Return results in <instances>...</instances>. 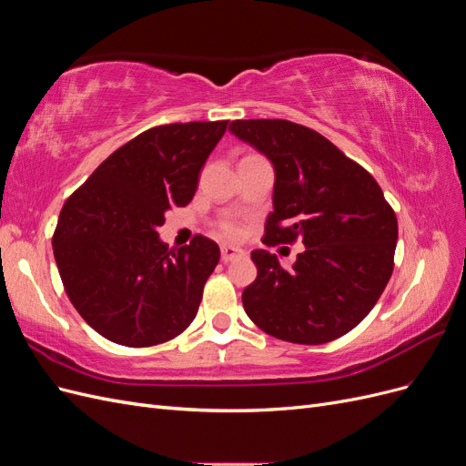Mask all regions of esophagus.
Here are the masks:
<instances>
[{
	"label": "esophagus",
	"instance_id": "34e87169",
	"mask_svg": "<svg viewBox=\"0 0 466 466\" xmlns=\"http://www.w3.org/2000/svg\"><path fill=\"white\" fill-rule=\"evenodd\" d=\"M243 255H245V250L238 248V247H233V245H223L221 247V260L223 262H231L235 258H241Z\"/></svg>",
	"mask_w": 466,
	"mask_h": 466
}]
</instances>
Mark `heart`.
Wrapping results in <instances>:
<instances>
[{
    "instance_id": "obj_1",
    "label": "heart",
    "mask_w": 466,
    "mask_h": 466,
    "mask_svg": "<svg viewBox=\"0 0 466 466\" xmlns=\"http://www.w3.org/2000/svg\"><path fill=\"white\" fill-rule=\"evenodd\" d=\"M221 233L228 235V237H237L238 229H237V225H233V223H225L221 228Z\"/></svg>"
}]
</instances>
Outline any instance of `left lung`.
Returning <instances> with one entry per match:
<instances>
[{
    "instance_id": "1",
    "label": "left lung",
    "mask_w": 466,
    "mask_h": 466,
    "mask_svg": "<svg viewBox=\"0 0 466 466\" xmlns=\"http://www.w3.org/2000/svg\"><path fill=\"white\" fill-rule=\"evenodd\" d=\"M229 132L274 167V211L262 243L299 241L291 268L250 252L248 319L279 340L324 344L368 317L392 274L399 223L377 180L319 132L289 120H233Z\"/></svg>"
}]
</instances>
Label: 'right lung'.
I'll use <instances>...</instances> for the list:
<instances>
[{
	"label": "right lung",
	"instance_id": "1",
	"mask_svg": "<svg viewBox=\"0 0 466 466\" xmlns=\"http://www.w3.org/2000/svg\"><path fill=\"white\" fill-rule=\"evenodd\" d=\"M228 120L165 124L118 147L64 204L52 237L69 301L106 340L146 348L188 329L219 247L168 248L157 229L190 204Z\"/></svg>",
	"mask_w": 466,
	"mask_h": 466
}]
</instances>
